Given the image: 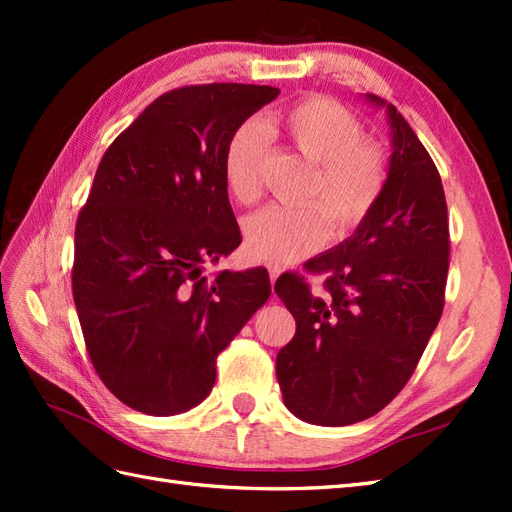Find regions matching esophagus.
Returning <instances> with one entry per match:
<instances>
[{
	"mask_svg": "<svg viewBox=\"0 0 512 512\" xmlns=\"http://www.w3.org/2000/svg\"><path fill=\"white\" fill-rule=\"evenodd\" d=\"M268 275H270V281H273V284H275L277 277L281 275V268L277 264H268Z\"/></svg>",
	"mask_w": 512,
	"mask_h": 512,
	"instance_id": "obj_1",
	"label": "esophagus"
}]
</instances>
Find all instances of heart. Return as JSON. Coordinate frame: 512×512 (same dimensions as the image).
Listing matches in <instances>:
<instances>
[{"instance_id": "b5f03b06", "label": "heart", "mask_w": 512, "mask_h": 512, "mask_svg": "<svg viewBox=\"0 0 512 512\" xmlns=\"http://www.w3.org/2000/svg\"><path fill=\"white\" fill-rule=\"evenodd\" d=\"M275 129L310 162L297 209L268 206L244 224L248 253L262 262L295 264L336 235H350L374 213L389 182V156L341 103L308 96L281 110ZM266 134L253 121L228 138L222 158L224 184L239 204H255L264 191Z\"/></svg>"}]
</instances>
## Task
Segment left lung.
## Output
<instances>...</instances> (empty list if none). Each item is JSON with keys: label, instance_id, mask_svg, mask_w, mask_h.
I'll list each match as a JSON object with an SVG mask.
<instances>
[{"label": "left lung", "instance_id": "8db88e82", "mask_svg": "<svg viewBox=\"0 0 512 512\" xmlns=\"http://www.w3.org/2000/svg\"><path fill=\"white\" fill-rule=\"evenodd\" d=\"M369 101L385 105L369 94ZM389 182L374 213L343 244L310 259L323 275H281L277 297L297 321L277 354V380L297 418L343 427L372 418L407 385L442 317L449 215L438 167L394 105Z\"/></svg>", "mask_w": 512, "mask_h": 512}]
</instances>
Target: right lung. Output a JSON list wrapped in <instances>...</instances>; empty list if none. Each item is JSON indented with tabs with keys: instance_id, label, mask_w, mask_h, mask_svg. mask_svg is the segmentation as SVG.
Returning a JSON list of instances; mask_svg holds the SVG:
<instances>
[{
	"instance_id": "add662e5",
	"label": "right lung",
	"mask_w": 512,
	"mask_h": 512,
	"mask_svg": "<svg viewBox=\"0 0 512 512\" xmlns=\"http://www.w3.org/2000/svg\"><path fill=\"white\" fill-rule=\"evenodd\" d=\"M270 85L165 92L107 147L76 217L72 297L96 374L127 407L173 416L215 383V358L270 297L266 268L202 277L242 244L222 158Z\"/></svg>"
}]
</instances>
